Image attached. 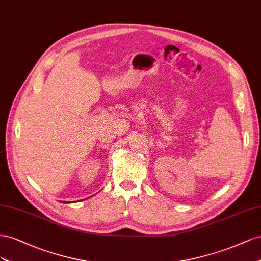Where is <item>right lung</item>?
Returning a JSON list of instances; mask_svg holds the SVG:
<instances>
[{
    "instance_id": "1",
    "label": "right lung",
    "mask_w": 261,
    "mask_h": 261,
    "mask_svg": "<svg viewBox=\"0 0 261 261\" xmlns=\"http://www.w3.org/2000/svg\"><path fill=\"white\" fill-rule=\"evenodd\" d=\"M63 203H65V202H63Z\"/></svg>"
}]
</instances>
